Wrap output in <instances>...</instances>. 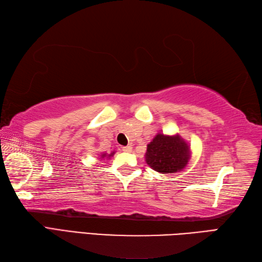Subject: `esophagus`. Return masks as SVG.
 <instances>
[{
  "mask_svg": "<svg viewBox=\"0 0 262 262\" xmlns=\"http://www.w3.org/2000/svg\"><path fill=\"white\" fill-rule=\"evenodd\" d=\"M122 151H124V152H131V151H132V147H131V146L122 147Z\"/></svg>",
  "mask_w": 262,
  "mask_h": 262,
  "instance_id": "esophagus-1",
  "label": "esophagus"
}]
</instances>
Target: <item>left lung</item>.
<instances>
[{"instance_id": "left-lung-1", "label": "left lung", "mask_w": 262, "mask_h": 262, "mask_svg": "<svg viewBox=\"0 0 262 262\" xmlns=\"http://www.w3.org/2000/svg\"><path fill=\"white\" fill-rule=\"evenodd\" d=\"M190 158L188 144L180 136L158 133L147 146L146 162L160 173H173L183 170Z\"/></svg>"}]
</instances>
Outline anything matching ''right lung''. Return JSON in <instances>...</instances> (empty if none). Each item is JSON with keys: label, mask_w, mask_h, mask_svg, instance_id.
<instances>
[{"label": "right lung", "mask_w": 262, "mask_h": 262, "mask_svg": "<svg viewBox=\"0 0 262 262\" xmlns=\"http://www.w3.org/2000/svg\"><path fill=\"white\" fill-rule=\"evenodd\" d=\"M114 155V151L112 154H110V155H106V154H102V156H101V158H105V157L107 156V157H111V156H113Z\"/></svg>", "instance_id": "add662e5"}]
</instances>
